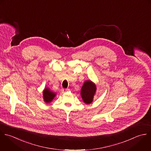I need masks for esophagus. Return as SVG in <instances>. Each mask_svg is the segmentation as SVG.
I'll use <instances>...</instances> for the list:
<instances>
[{
    "label": "esophagus",
    "instance_id": "34e87169",
    "mask_svg": "<svg viewBox=\"0 0 151 151\" xmlns=\"http://www.w3.org/2000/svg\"><path fill=\"white\" fill-rule=\"evenodd\" d=\"M69 91V89H62V91L63 93L66 92L67 91Z\"/></svg>",
    "mask_w": 151,
    "mask_h": 151
}]
</instances>
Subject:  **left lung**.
Returning <instances> with one entry per match:
<instances>
[{"instance_id":"1","label":"left lung","mask_w":151,"mask_h":151,"mask_svg":"<svg viewBox=\"0 0 151 151\" xmlns=\"http://www.w3.org/2000/svg\"><path fill=\"white\" fill-rule=\"evenodd\" d=\"M96 91V85L91 81L89 80L84 82L81 92V97L84 103L90 104L93 102Z\"/></svg>"}]
</instances>
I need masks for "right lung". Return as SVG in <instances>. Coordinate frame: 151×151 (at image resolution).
I'll return each instance as SVG.
<instances>
[{
  "label": "right lung",
  "instance_id": "right-lung-1",
  "mask_svg": "<svg viewBox=\"0 0 151 151\" xmlns=\"http://www.w3.org/2000/svg\"><path fill=\"white\" fill-rule=\"evenodd\" d=\"M56 96V93L52 92L49 88H46L43 91V101L46 104H49L51 102L54 98Z\"/></svg>",
  "mask_w": 151,
  "mask_h": 151
}]
</instances>
